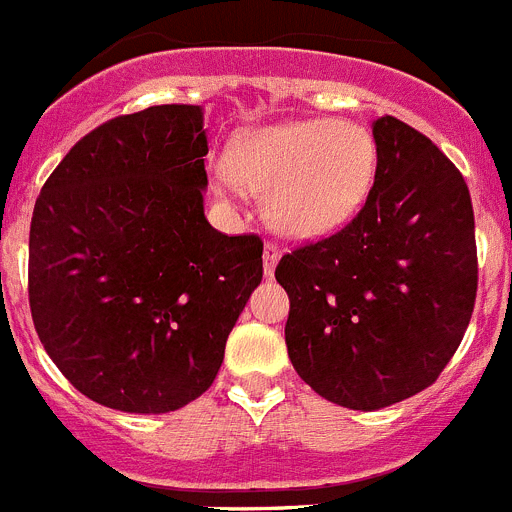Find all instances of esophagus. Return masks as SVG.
Returning <instances> with one entry per match:
<instances>
[{"mask_svg": "<svg viewBox=\"0 0 512 512\" xmlns=\"http://www.w3.org/2000/svg\"><path fill=\"white\" fill-rule=\"evenodd\" d=\"M278 260H280V247L275 245V242H265V250H262V265H265L267 278L275 273V265H278Z\"/></svg>", "mask_w": 512, "mask_h": 512, "instance_id": "34e87169", "label": "esophagus"}]
</instances>
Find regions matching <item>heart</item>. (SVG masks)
Listing matches in <instances>:
<instances>
[{
  "instance_id": "heart-1",
  "label": "heart",
  "mask_w": 512,
  "mask_h": 512,
  "mask_svg": "<svg viewBox=\"0 0 512 512\" xmlns=\"http://www.w3.org/2000/svg\"><path fill=\"white\" fill-rule=\"evenodd\" d=\"M375 137L357 122H285L239 132L224 176L262 193L267 222L290 237H321L362 206L375 178Z\"/></svg>"
}]
</instances>
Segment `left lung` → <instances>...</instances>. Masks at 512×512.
Listing matches in <instances>:
<instances>
[{
  "label": "left lung",
  "instance_id": "8db88e82",
  "mask_svg": "<svg viewBox=\"0 0 512 512\" xmlns=\"http://www.w3.org/2000/svg\"><path fill=\"white\" fill-rule=\"evenodd\" d=\"M375 183L347 227L280 257L285 344L306 385L377 411L434 385L477 298L469 188L434 142L400 119L372 124Z\"/></svg>",
  "mask_w": 512,
  "mask_h": 512
}]
</instances>
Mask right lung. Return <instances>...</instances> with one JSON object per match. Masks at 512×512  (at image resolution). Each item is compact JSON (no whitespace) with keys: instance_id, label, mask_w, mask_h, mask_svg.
<instances>
[{"instance_id":"right-lung-1","label":"right lung","mask_w":512,"mask_h":512,"mask_svg":"<svg viewBox=\"0 0 512 512\" xmlns=\"http://www.w3.org/2000/svg\"><path fill=\"white\" fill-rule=\"evenodd\" d=\"M206 153L201 107L122 114L81 137L35 201V331L73 388L114 411L206 393L262 280V239L206 222Z\"/></svg>"}]
</instances>
